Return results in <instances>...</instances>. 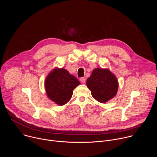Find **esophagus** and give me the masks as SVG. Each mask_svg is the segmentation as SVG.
<instances>
[{
    "instance_id": "obj_1",
    "label": "esophagus",
    "mask_w": 157,
    "mask_h": 157,
    "mask_svg": "<svg viewBox=\"0 0 157 157\" xmlns=\"http://www.w3.org/2000/svg\"><path fill=\"white\" fill-rule=\"evenodd\" d=\"M80 81L82 82V83H84L86 82V78L84 77H82L80 78Z\"/></svg>"
}]
</instances>
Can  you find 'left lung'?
Here are the masks:
<instances>
[{
  "instance_id": "1",
  "label": "left lung",
  "mask_w": 157,
  "mask_h": 157,
  "mask_svg": "<svg viewBox=\"0 0 157 157\" xmlns=\"http://www.w3.org/2000/svg\"><path fill=\"white\" fill-rule=\"evenodd\" d=\"M92 96L98 101L104 103L113 98L118 90V81L108 69L96 68L86 81Z\"/></svg>"
}]
</instances>
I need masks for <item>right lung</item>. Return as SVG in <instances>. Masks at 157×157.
I'll use <instances>...</instances> for the list:
<instances>
[{
	"instance_id": "right-lung-1",
	"label": "right lung",
	"mask_w": 157,
	"mask_h": 157,
	"mask_svg": "<svg viewBox=\"0 0 157 157\" xmlns=\"http://www.w3.org/2000/svg\"><path fill=\"white\" fill-rule=\"evenodd\" d=\"M80 82L75 76L63 68H55L47 76L44 87L47 96L59 105L68 102L72 97L73 89Z\"/></svg>"
}]
</instances>
